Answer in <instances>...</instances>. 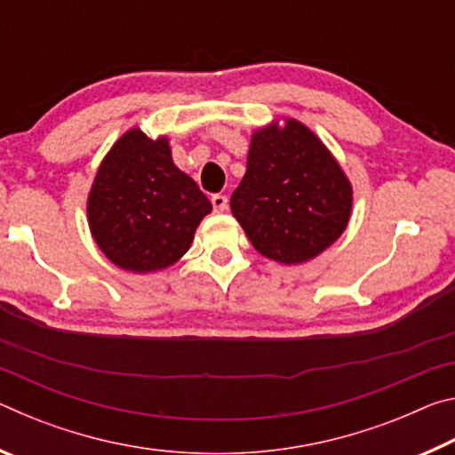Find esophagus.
I'll list each match as a JSON object with an SVG mask.
<instances>
[{"label": "esophagus", "instance_id": "34e87169", "mask_svg": "<svg viewBox=\"0 0 455 455\" xmlns=\"http://www.w3.org/2000/svg\"><path fill=\"white\" fill-rule=\"evenodd\" d=\"M211 203H212L214 212H227L228 209V198L225 195H214L211 198Z\"/></svg>", "mask_w": 455, "mask_h": 455}]
</instances>
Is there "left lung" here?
Returning a JSON list of instances; mask_svg holds the SVG:
<instances>
[{
	"label": "left lung",
	"mask_w": 455,
	"mask_h": 455,
	"mask_svg": "<svg viewBox=\"0 0 455 455\" xmlns=\"http://www.w3.org/2000/svg\"><path fill=\"white\" fill-rule=\"evenodd\" d=\"M351 206L347 174L303 122L273 120L252 132L230 211L260 255L283 265L307 263L343 235Z\"/></svg>",
	"instance_id": "left-lung-1"
}]
</instances>
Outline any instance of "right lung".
<instances>
[{
  "label": "right lung",
  "instance_id": "1",
  "mask_svg": "<svg viewBox=\"0 0 455 455\" xmlns=\"http://www.w3.org/2000/svg\"><path fill=\"white\" fill-rule=\"evenodd\" d=\"M211 211V200L174 164L168 138H148L140 128L112 144L88 195L98 249L116 267L140 275L184 257Z\"/></svg>",
  "mask_w": 455,
  "mask_h": 455
}]
</instances>
